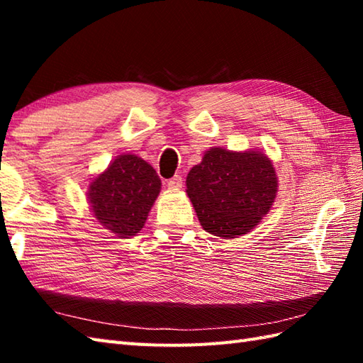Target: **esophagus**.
Here are the masks:
<instances>
[{"mask_svg":"<svg viewBox=\"0 0 363 363\" xmlns=\"http://www.w3.org/2000/svg\"><path fill=\"white\" fill-rule=\"evenodd\" d=\"M167 186H168V189H173V190L182 189V176H181V174L173 176L172 179H169V181L167 182Z\"/></svg>","mask_w":363,"mask_h":363,"instance_id":"34e87169","label":"esophagus"}]
</instances>
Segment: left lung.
I'll list each match as a JSON object with an SVG mask.
<instances>
[{
	"label": "left lung",
	"instance_id": "obj_1",
	"mask_svg": "<svg viewBox=\"0 0 363 363\" xmlns=\"http://www.w3.org/2000/svg\"><path fill=\"white\" fill-rule=\"evenodd\" d=\"M187 195L201 226L217 237L248 234L273 206L277 177L259 151L212 148L187 176Z\"/></svg>",
	"mask_w": 363,
	"mask_h": 363
}]
</instances>
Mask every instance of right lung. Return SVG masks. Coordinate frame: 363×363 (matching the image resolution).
<instances>
[{"mask_svg": "<svg viewBox=\"0 0 363 363\" xmlns=\"http://www.w3.org/2000/svg\"><path fill=\"white\" fill-rule=\"evenodd\" d=\"M159 191L156 169L134 154H123L91 181L89 203L106 229L128 238L143 228Z\"/></svg>", "mask_w": 363, "mask_h": 363, "instance_id": "right-lung-1", "label": "right lung"}]
</instances>
